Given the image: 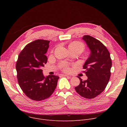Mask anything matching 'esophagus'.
Here are the masks:
<instances>
[{
    "instance_id": "obj_1",
    "label": "esophagus",
    "mask_w": 127,
    "mask_h": 127,
    "mask_svg": "<svg viewBox=\"0 0 127 127\" xmlns=\"http://www.w3.org/2000/svg\"><path fill=\"white\" fill-rule=\"evenodd\" d=\"M63 75L64 76H67V77H69V75H67V74H63Z\"/></svg>"
}]
</instances>
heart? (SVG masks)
I'll return each instance as SVG.
<instances>
[{
	"instance_id": "1",
	"label": "heart",
	"mask_w": 127,
	"mask_h": 127,
	"mask_svg": "<svg viewBox=\"0 0 127 127\" xmlns=\"http://www.w3.org/2000/svg\"><path fill=\"white\" fill-rule=\"evenodd\" d=\"M69 50H78L82 52L84 49V45L80 42H73L71 43L68 46ZM61 68L66 72L69 71V68L68 65L64 63H62L61 64Z\"/></svg>"
}]
</instances>
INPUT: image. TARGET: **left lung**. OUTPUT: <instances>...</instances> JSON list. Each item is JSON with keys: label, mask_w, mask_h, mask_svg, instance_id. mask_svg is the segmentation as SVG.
Here are the masks:
<instances>
[{"label": "left lung", "mask_w": 127, "mask_h": 127, "mask_svg": "<svg viewBox=\"0 0 127 127\" xmlns=\"http://www.w3.org/2000/svg\"><path fill=\"white\" fill-rule=\"evenodd\" d=\"M82 39L90 51L83 66L87 79L83 81L78 77L80 82L75 89L81 96L92 99L105 89L110 78L112 63L109 52L101 42L89 35Z\"/></svg>", "instance_id": "left-lung-1"}]
</instances>
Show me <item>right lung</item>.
Here are the masks:
<instances>
[{"label":"right lung","mask_w":127,"mask_h":127,"mask_svg":"<svg viewBox=\"0 0 127 127\" xmlns=\"http://www.w3.org/2000/svg\"><path fill=\"white\" fill-rule=\"evenodd\" d=\"M49 41L37 40L28 44L20 53L16 63L17 78L24 94L33 100L48 98L54 93L59 76L45 77L42 67L47 63L45 54L49 47Z\"/></svg>","instance_id":"1"}]
</instances>
